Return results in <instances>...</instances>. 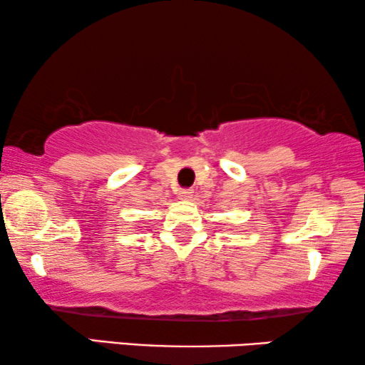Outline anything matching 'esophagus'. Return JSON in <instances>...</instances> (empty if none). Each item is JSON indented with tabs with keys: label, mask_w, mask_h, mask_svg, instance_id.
Instances as JSON below:
<instances>
[{
	"label": "esophagus",
	"mask_w": 365,
	"mask_h": 365,
	"mask_svg": "<svg viewBox=\"0 0 365 365\" xmlns=\"http://www.w3.org/2000/svg\"><path fill=\"white\" fill-rule=\"evenodd\" d=\"M180 198H182V200H192V197H193V190L192 188H183V190H180Z\"/></svg>",
	"instance_id": "1"
}]
</instances>
